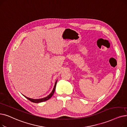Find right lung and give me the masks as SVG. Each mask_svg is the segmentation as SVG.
<instances>
[{"instance_id": "obj_1", "label": "right lung", "mask_w": 127, "mask_h": 127, "mask_svg": "<svg viewBox=\"0 0 127 127\" xmlns=\"http://www.w3.org/2000/svg\"><path fill=\"white\" fill-rule=\"evenodd\" d=\"M57 81L56 82V83H55V85H54V87L53 88V89L52 92L48 96H47V97H46L45 98H40V99H36V100H35V99H32V98L27 97H26L25 96H24L25 97H26L27 99H28L29 100H30V101L32 102L33 103H40V102L46 101L49 100V98H50L52 97V96L53 95L54 92L55 91V90H56V85H57Z\"/></svg>"}]
</instances>
